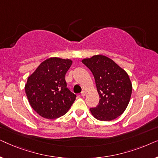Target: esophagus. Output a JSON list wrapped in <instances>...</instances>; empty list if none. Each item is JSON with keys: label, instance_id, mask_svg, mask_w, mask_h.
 <instances>
[{"label": "esophagus", "instance_id": "esophagus-1", "mask_svg": "<svg viewBox=\"0 0 158 158\" xmlns=\"http://www.w3.org/2000/svg\"><path fill=\"white\" fill-rule=\"evenodd\" d=\"M86 95V91H85V90H83V91L81 92V96H85Z\"/></svg>", "mask_w": 158, "mask_h": 158}]
</instances>
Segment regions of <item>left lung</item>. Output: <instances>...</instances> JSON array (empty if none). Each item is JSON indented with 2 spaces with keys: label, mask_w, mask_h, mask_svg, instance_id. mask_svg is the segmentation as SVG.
Wrapping results in <instances>:
<instances>
[{
  "label": "left lung",
  "mask_w": 158,
  "mask_h": 158,
  "mask_svg": "<svg viewBox=\"0 0 158 158\" xmlns=\"http://www.w3.org/2000/svg\"><path fill=\"white\" fill-rule=\"evenodd\" d=\"M94 75L99 103L90 108L92 115L100 121H111L124 113L130 101L132 85L129 75L116 62L103 55L82 60Z\"/></svg>",
  "instance_id": "1"
}]
</instances>
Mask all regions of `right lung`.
<instances>
[{
	"mask_svg": "<svg viewBox=\"0 0 158 158\" xmlns=\"http://www.w3.org/2000/svg\"><path fill=\"white\" fill-rule=\"evenodd\" d=\"M72 63L69 59L49 58L28 77L26 94L39 115L54 119L64 115L71 107L76 95L67 88L64 77Z\"/></svg>",
	"mask_w": 158,
	"mask_h": 158,
	"instance_id": "obj_1",
	"label": "right lung"
}]
</instances>
